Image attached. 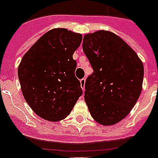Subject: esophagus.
<instances>
[{
	"mask_svg": "<svg viewBox=\"0 0 158 158\" xmlns=\"http://www.w3.org/2000/svg\"><path fill=\"white\" fill-rule=\"evenodd\" d=\"M85 81L86 79L83 78V79H80V85H81V87L82 89H83V91H84V89H85Z\"/></svg>",
	"mask_w": 158,
	"mask_h": 158,
	"instance_id": "1",
	"label": "esophagus"
}]
</instances>
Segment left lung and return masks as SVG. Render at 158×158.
<instances>
[{"mask_svg":"<svg viewBox=\"0 0 158 158\" xmlns=\"http://www.w3.org/2000/svg\"><path fill=\"white\" fill-rule=\"evenodd\" d=\"M83 50L93 69L85 83L88 110L102 125L116 124L130 112L140 96L142 62L123 39L106 30L85 34Z\"/></svg>","mask_w":158,"mask_h":158,"instance_id":"obj_1","label":"left lung"}]
</instances>
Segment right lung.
<instances>
[{
	"instance_id": "right-lung-1",
	"label": "right lung",
	"mask_w": 158,
	"mask_h": 158,
	"mask_svg": "<svg viewBox=\"0 0 158 158\" xmlns=\"http://www.w3.org/2000/svg\"><path fill=\"white\" fill-rule=\"evenodd\" d=\"M82 38L80 34L67 29H53L30 47L20 63L18 73L22 95L44 120H63L83 94L73 59Z\"/></svg>"
}]
</instances>
